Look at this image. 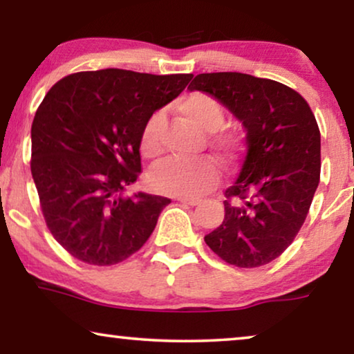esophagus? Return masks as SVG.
<instances>
[{"instance_id":"34e87169","label":"esophagus","mask_w":354,"mask_h":354,"mask_svg":"<svg viewBox=\"0 0 354 354\" xmlns=\"http://www.w3.org/2000/svg\"><path fill=\"white\" fill-rule=\"evenodd\" d=\"M178 201L188 206H198L201 203V198H178Z\"/></svg>"}]
</instances>
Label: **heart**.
Returning <instances> with one entry per match:
<instances>
[{
	"instance_id": "1",
	"label": "heart",
	"mask_w": 354,
	"mask_h": 354,
	"mask_svg": "<svg viewBox=\"0 0 354 354\" xmlns=\"http://www.w3.org/2000/svg\"><path fill=\"white\" fill-rule=\"evenodd\" d=\"M178 115L192 122L203 132L209 135V145L227 159H235L240 151L241 142L239 135L229 130H217L224 124V108L214 96L205 91H193L183 96L174 106ZM164 118L154 113L145 124L140 149L148 159H156L164 151ZM221 180L219 167L211 159L180 161L169 159L159 164L151 174V185L158 193L169 196L190 198L209 192Z\"/></svg>"
}]
</instances>
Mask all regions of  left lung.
I'll list each match as a JSON object with an SVG mask.
<instances>
[{
	"instance_id": "1",
	"label": "left lung",
	"mask_w": 354,
	"mask_h": 354,
	"mask_svg": "<svg viewBox=\"0 0 354 354\" xmlns=\"http://www.w3.org/2000/svg\"><path fill=\"white\" fill-rule=\"evenodd\" d=\"M190 91L209 93L246 129L248 151L225 190L222 224L206 245L236 268H259L292 245L321 178V132L298 91L240 72L198 74Z\"/></svg>"
}]
</instances>
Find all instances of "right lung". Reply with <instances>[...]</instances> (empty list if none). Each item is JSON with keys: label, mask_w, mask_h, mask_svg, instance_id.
Returning <instances> with one entry per match:
<instances>
[{"label": "right lung", "mask_w": 354, "mask_h": 354, "mask_svg": "<svg viewBox=\"0 0 354 354\" xmlns=\"http://www.w3.org/2000/svg\"><path fill=\"white\" fill-rule=\"evenodd\" d=\"M192 77L77 72L43 98L32 124V177L48 229L75 259L122 263L153 234L171 200L125 190L142 172L145 124Z\"/></svg>", "instance_id": "right-lung-1"}]
</instances>
